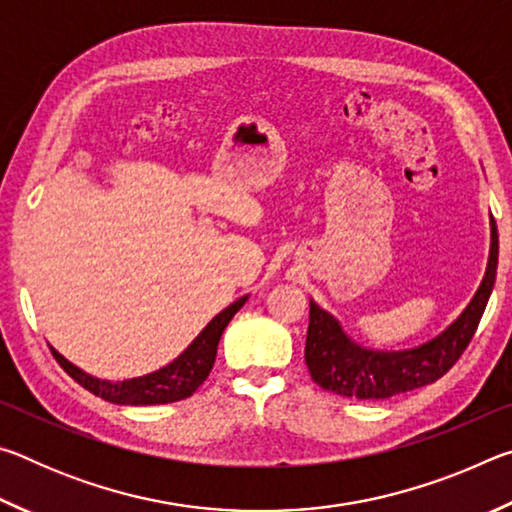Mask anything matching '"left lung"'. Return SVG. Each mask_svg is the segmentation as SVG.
Wrapping results in <instances>:
<instances>
[{
  "instance_id": "left-lung-1",
  "label": "left lung",
  "mask_w": 512,
  "mask_h": 512,
  "mask_svg": "<svg viewBox=\"0 0 512 512\" xmlns=\"http://www.w3.org/2000/svg\"><path fill=\"white\" fill-rule=\"evenodd\" d=\"M499 259L497 223L492 219V246L479 291L458 320L443 334L413 350L375 352L352 343L339 320L309 302L305 361L320 388L357 400H388L406 391L433 384L461 359L495 287Z\"/></svg>"
}]
</instances>
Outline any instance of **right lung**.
<instances>
[{"label": "right lung", "instance_id": "obj_1", "mask_svg": "<svg viewBox=\"0 0 512 512\" xmlns=\"http://www.w3.org/2000/svg\"><path fill=\"white\" fill-rule=\"evenodd\" d=\"M246 300L248 298L244 296L237 302H232L230 307H225L219 316H214L210 323H207L203 332L196 336L194 343L189 345L176 361L144 377L124 381L97 379L88 375V372H83L81 368H76L74 363H69L63 354H58L54 348H51V354H54L60 368H63L76 384H81L85 391L99 395L101 400L106 402L128 406L178 402L192 395L207 379V375H210L223 329L228 327L232 316L244 307Z\"/></svg>", "mask_w": 512, "mask_h": 512}]
</instances>
